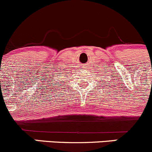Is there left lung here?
I'll use <instances>...</instances> for the list:
<instances>
[{"label": "left lung", "instance_id": "1", "mask_svg": "<svg viewBox=\"0 0 152 152\" xmlns=\"http://www.w3.org/2000/svg\"><path fill=\"white\" fill-rule=\"evenodd\" d=\"M110 83H111V82H110ZM106 84H107V83H106ZM103 85H104V84H103ZM107 87H109V86H107Z\"/></svg>", "mask_w": 152, "mask_h": 152}]
</instances>
